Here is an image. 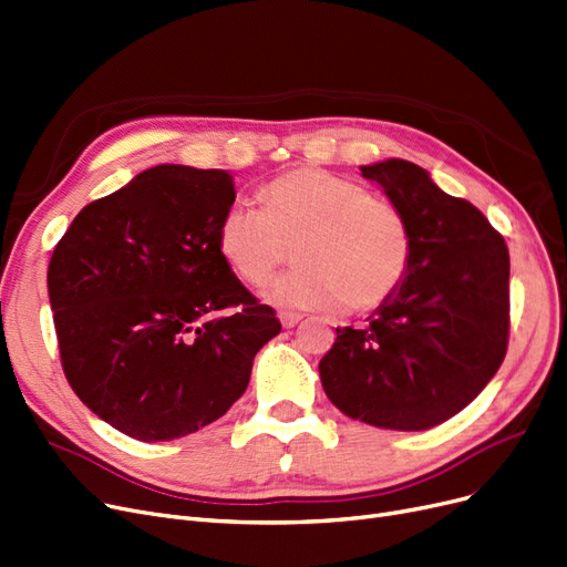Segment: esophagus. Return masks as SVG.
Segmentation results:
<instances>
[{
	"mask_svg": "<svg viewBox=\"0 0 567 567\" xmlns=\"http://www.w3.org/2000/svg\"><path fill=\"white\" fill-rule=\"evenodd\" d=\"M278 317H280V324H282L285 329H291V327H297V324L301 322V315H299V312H287V310H282V312H278Z\"/></svg>",
	"mask_w": 567,
	"mask_h": 567,
	"instance_id": "esophagus-1",
	"label": "esophagus"
}]
</instances>
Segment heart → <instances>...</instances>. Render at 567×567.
<instances>
[{"label":"heart","mask_w":567,"mask_h":567,"mask_svg":"<svg viewBox=\"0 0 567 567\" xmlns=\"http://www.w3.org/2000/svg\"><path fill=\"white\" fill-rule=\"evenodd\" d=\"M261 204L234 202L217 227V250L236 278L264 285L287 261L297 266L268 289L282 308L363 312L386 303L412 266L405 215L371 189L322 168H293L261 189Z\"/></svg>","instance_id":"heart-1"}]
</instances>
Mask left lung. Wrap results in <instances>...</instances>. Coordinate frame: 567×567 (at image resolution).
<instances>
[{
  "instance_id": "8db88e82",
  "label": "left lung",
  "mask_w": 567,
  "mask_h": 567,
  "mask_svg": "<svg viewBox=\"0 0 567 567\" xmlns=\"http://www.w3.org/2000/svg\"><path fill=\"white\" fill-rule=\"evenodd\" d=\"M361 174L405 215L412 266L365 327L336 329L319 378L352 420L426 431L475 401L505 359L509 252L471 202L442 192L422 166L386 159Z\"/></svg>"
}]
</instances>
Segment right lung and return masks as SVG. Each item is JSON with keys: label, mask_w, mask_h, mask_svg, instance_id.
Returning <instances> with one entry per match:
<instances>
[{"label": "right lung", "mask_w": 567, "mask_h": 567, "mask_svg": "<svg viewBox=\"0 0 567 567\" xmlns=\"http://www.w3.org/2000/svg\"><path fill=\"white\" fill-rule=\"evenodd\" d=\"M223 168L159 164L87 204L48 264L73 393L141 442L189 435L248 389L280 319L217 250L234 204Z\"/></svg>", "instance_id": "obj_1"}]
</instances>
